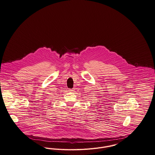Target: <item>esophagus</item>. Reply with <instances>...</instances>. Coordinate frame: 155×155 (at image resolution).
<instances>
[{"mask_svg": "<svg viewBox=\"0 0 155 155\" xmlns=\"http://www.w3.org/2000/svg\"><path fill=\"white\" fill-rule=\"evenodd\" d=\"M73 91H74L73 89H69V92H73Z\"/></svg>", "mask_w": 155, "mask_h": 155, "instance_id": "obj_1", "label": "esophagus"}]
</instances>
